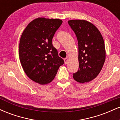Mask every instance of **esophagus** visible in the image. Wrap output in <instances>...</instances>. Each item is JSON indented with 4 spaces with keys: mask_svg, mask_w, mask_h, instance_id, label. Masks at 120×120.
Returning <instances> with one entry per match:
<instances>
[{
    "mask_svg": "<svg viewBox=\"0 0 120 120\" xmlns=\"http://www.w3.org/2000/svg\"><path fill=\"white\" fill-rule=\"evenodd\" d=\"M68 59L67 58H65L64 59V63L65 64H67V63H68Z\"/></svg>",
    "mask_w": 120,
    "mask_h": 120,
    "instance_id": "obj_1",
    "label": "esophagus"
}]
</instances>
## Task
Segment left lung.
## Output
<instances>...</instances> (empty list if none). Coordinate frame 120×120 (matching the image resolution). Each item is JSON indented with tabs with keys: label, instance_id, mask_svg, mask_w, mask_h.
I'll return each mask as SVG.
<instances>
[{
	"label": "left lung",
	"instance_id": "1",
	"mask_svg": "<svg viewBox=\"0 0 120 120\" xmlns=\"http://www.w3.org/2000/svg\"><path fill=\"white\" fill-rule=\"evenodd\" d=\"M76 35L78 44L79 68L73 74L79 83L92 81L101 71L105 59L104 40L99 30L85 20L68 21Z\"/></svg>",
	"mask_w": 120,
	"mask_h": 120
}]
</instances>
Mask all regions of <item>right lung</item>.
I'll return each instance as SVG.
<instances>
[{"mask_svg": "<svg viewBox=\"0 0 120 120\" xmlns=\"http://www.w3.org/2000/svg\"><path fill=\"white\" fill-rule=\"evenodd\" d=\"M62 22L60 19L38 18L29 24L21 37V64L29 78L41 85L51 82L64 63L52 43Z\"/></svg>", "mask_w": 120, "mask_h": 120, "instance_id": "obj_1", "label": "right lung"}]
</instances>
